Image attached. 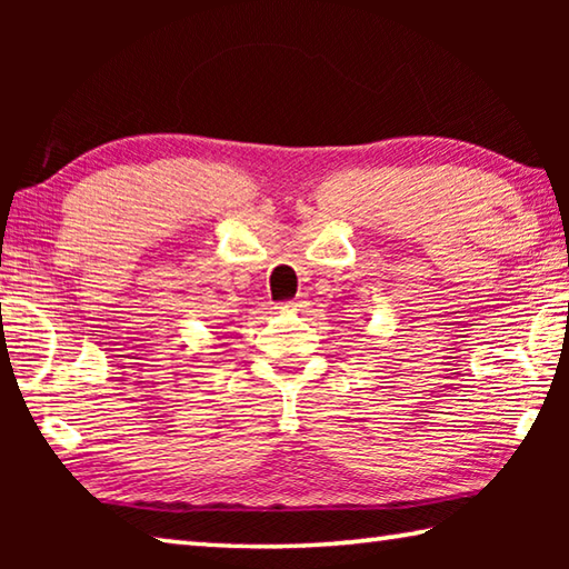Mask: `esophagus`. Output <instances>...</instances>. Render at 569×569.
Instances as JSON below:
<instances>
[{
    "mask_svg": "<svg viewBox=\"0 0 569 569\" xmlns=\"http://www.w3.org/2000/svg\"><path fill=\"white\" fill-rule=\"evenodd\" d=\"M278 308H283V311H301V303H298V301H288V303H281Z\"/></svg>",
    "mask_w": 569,
    "mask_h": 569,
    "instance_id": "1",
    "label": "esophagus"
}]
</instances>
